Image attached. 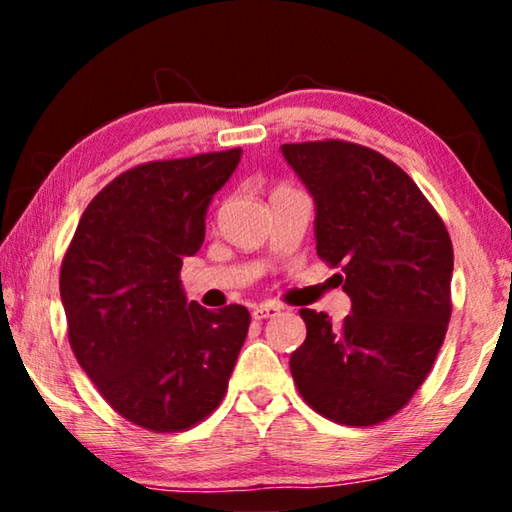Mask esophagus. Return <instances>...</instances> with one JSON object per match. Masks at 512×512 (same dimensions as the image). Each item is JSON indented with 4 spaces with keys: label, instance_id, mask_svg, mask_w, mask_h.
<instances>
[{
    "label": "esophagus",
    "instance_id": "34e87169",
    "mask_svg": "<svg viewBox=\"0 0 512 512\" xmlns=\"http://www.w3.org/2000/svg\"><path fill=\"white\" fill-rule=\"evenodd\" d=\"M282 311L280 305H275V302H264V305H257L253 309V318L257 320H264V318H273Z\"/></svg>",
    "mask_w": 512,
    "mask_h": 512
}]
</instances>
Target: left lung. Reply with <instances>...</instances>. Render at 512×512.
<instances>
[{
    "instance_id": "left-lung-1",
    "label": "left lung",
    "mask_w": 512,
    "mask_h": 512,
    "mask_svg": "<svg viewBox=\"0 0 512 512\" xmlns=\"http://www.w3.org/2000/svg\"><path fill=\"white\" fill-rule=\"evenodd\" d=\"M314 198L318 257L341 264L350 314L300 309L307 339L291 375L311 409L368 427L391 418L427 379L452 316L454 250L418 185L366 146L282 144Z\"/></svg>"
}]
</instances>
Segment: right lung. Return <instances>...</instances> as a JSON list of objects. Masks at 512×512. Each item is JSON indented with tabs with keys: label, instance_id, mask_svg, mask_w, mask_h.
Listing matches in <instances>:
<instances>
[{
	"label": "right lung",
	"instance_id": "right-lung-1",
	"mask_svg": "<svg viewBox=\"0 0 512 512\" xmlns=\"http://www.w3.org/2000/svg\"><path fill=\"white\" fill-rule=\"evenodd\" d=\"M241 149L149 162L121 173L83 212L60 268L69 345L126 420L151 431L201 422L223 400L250 314L189 302L183 259Z\"/></svg>",
	"mask_w": 512,
	"mask_h": 512
}]
</instances>
